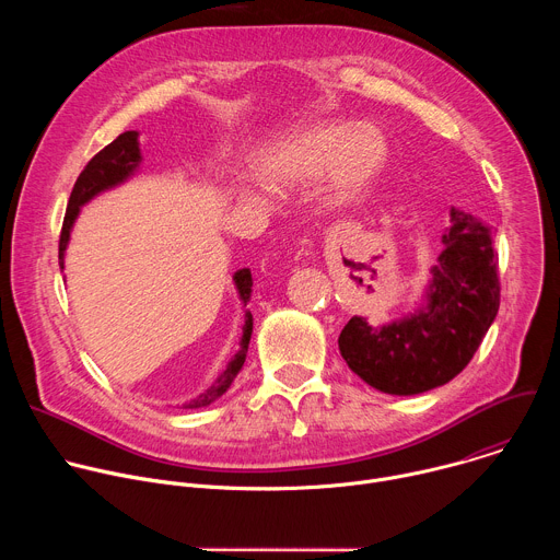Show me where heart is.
Instances as JSON below:
<instances>
[{
  "label": "heart",
  "instance_id": "heart-1",
  "mask_svg": "<svg viewBox=\"0 0 560 560\" xmlns=\"http://www.w3.org/2000/svg\"><path fill=\"white\" fill-rule=\"evenodd\" d=\"M389 145L374 124L348 119H318L279 137L257 162V175L270 190L296 188L324 177V197L330 203H348L361 197L383 173ZM248 203H261V195L238 188Z\"/></svg>",
  "mask_w": 560,
  "mask_h": 560
}]
</instances>
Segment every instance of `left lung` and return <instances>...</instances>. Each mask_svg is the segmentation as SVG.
I'll use <instances>...</instances> for the list:
<instances>
[{
	"label": "left lung",
	"mask_w": 560,
	"mask_h": 560,
	"mask_svg": "<svg viewBox=\"0 0 560 560\" xmlns=\"http://www.w3.org/2000/svg\"><path fill=\"white\" fill-rule=\"evenodd\" d=\"M443 253L430 270L423 303L392 324L372 328L352 316L339 350L368 385L410 396L452 381L474 357L501 305L492 225L452 208Z\"/></svg>",
	"instance_id": "8db88e82"
}]
</instances>
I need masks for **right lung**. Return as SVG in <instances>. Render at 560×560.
Here are the masks:
<instances>
[{
  "instance_id": "obj_1",
  "label": "right lung",
  "mask_w": 560,
  "mask_h": 560,
  "mask_svg": "<svg viewBox=\"0 0 560 560\" xmlns=\"http://www.w3.org/2000/svg\"><path fill=\"white\" fill-rule=\"evenodd\" d=\"M139 164H141L139 132L128 130V132L119 135L113 143H108L104 150H100L86 164L82 175L77 177L74 188L70 192V199H68V208H66V217H63V225H61V236H59V266H61V270H63V253H66V246L70 242V230H72V223H74L79 210H82V206L89 203L100 192L110 190V188L124 184L128 177H132L135 171L139 168ZM232 281L236 285L238 299H242L244 305H248L250 294H253V275H250V270L244 268V270L234 272ZM250 337H253V314L246 312L244 335H242V343H238L242 348H238V352L230 359L225 370L217 376V381L203 394H199L197 398H192V401L184 404L186 410L210 406L232 385L238 370L244 368Z\"/></svg>"
}]
</instances>
